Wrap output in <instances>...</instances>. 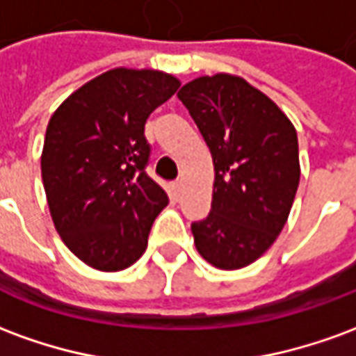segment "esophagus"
<instances>
[{
    "mask_svg": "<svg viewBox=\"0 0 356 356\" xmlns=\"http://www.w3.org/2000/svg\"><path fill=\"white\" fill-rule=\"evenodd\" d=\"M170 191H171V196H173V198H179V196H181V191H183V183H181V181L171 183Z\"/></svg>",
    "mask_w": 356,
    "mask_h": 356,
    "instance_id": "34e87169",
    "label": "esophagus"
}]
</instances>
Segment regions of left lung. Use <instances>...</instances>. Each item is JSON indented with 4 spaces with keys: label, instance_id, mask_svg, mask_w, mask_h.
Listing matches in <instances>:
<instances>
[{
    "label": "left lung",
    "instance_id": "8db88e82",
    "mask_svg": "<svg viewBox=\"0 0 356 356\" xmlns=\"http://www.w3.org/2000/svg\"><path fill=\"white\" fill-rule=\"evenodd\" d=\"M177 97L216 170L211 211L191 225L196 250L217 268L248 267L273 246L290 216L301 175L296 127L240 76H202Z\"/></svg>",
    "mask_w": 356,
    "mask_h": 356
}]
</instances>
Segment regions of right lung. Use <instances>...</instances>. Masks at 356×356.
<instances>
[{
    "mask_svg": "<svg viewBox=\"0 0 356 356\" xmlns=\"http://www.w3.org/2000/svg\"><path fill=\"white\" fill-rule=\"evenodd\" d=\"M179 86L160 70L114 68L74 91L51 116L43 188L60 238L89 267L124 270L147 250L168 194L145 171V124Z\"/></svg>",
    "mask_w": 356,
    "mask_h": 356,
    "instance_id": "add662e5",
    "label": "right lung"
}]
</instances>
